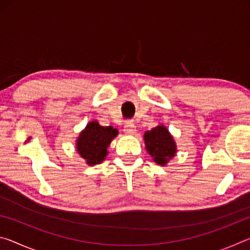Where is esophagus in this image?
Returning <instances> with one entry per match:
<instances>
[{"instance_id": "esophagus-1", "label": "esophagus", "mask_w": 250, "mask_h": 250, "mask_svg": "<svg viewBox=\"0 0 250 250\" xmlns=\"http://www.w3.org/2000/svg\"><path fill=\"white\" fill-rule=\"evenodd\" d=\"M125 132L128 134H134L137 132V128H135L134 124H132V122H126L125 125Z\"/></svg>"}]
</instances>
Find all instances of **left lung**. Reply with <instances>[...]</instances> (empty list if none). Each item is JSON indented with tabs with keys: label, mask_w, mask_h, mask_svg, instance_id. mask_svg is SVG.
<instances>
[{
	"label": "left lung",
	"mask_w": 250,
	"mask_h": 250,
	"mask_svg": "<svg viewBox=\"0 0 250 250\" xmlns=\"http://www.w3.org/2000/svg\"><path fill=\"white\" fill-rule=\"evenodd\" d=\"M146 149L155 163L166 166L176 153V143L166 126L160 125L145 133Z\"/></svg>",
	"instance_id": "1"
}]
</instances>
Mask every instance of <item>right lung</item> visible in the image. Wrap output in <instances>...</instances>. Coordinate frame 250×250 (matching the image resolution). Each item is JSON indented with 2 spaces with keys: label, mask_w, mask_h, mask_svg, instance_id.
I'll list each match as a JSON object with an SVG mask.
<instances>
[{
  "label": "right lung",
  "mask_w": 250,
  "mask_h": 250,
  "mask_svg": "<svg viewBox=\"0 0 250 250\" xmlns=\"http://www.w3.org/2000/svg\"><path fill=\"white\" fill-rule=\"evenodd\" d=\"M118 135V130L112 126H103L98 122L90 121L76 141V149L87 164L95 166L105 159L108 146Z\"/></svg>",
  "instance_id": "add662e5"
}]
</instances>
